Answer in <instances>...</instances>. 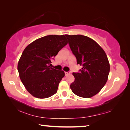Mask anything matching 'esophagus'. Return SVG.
I'll use <instances>...</instances> for the list:
<instances>
[{"instance_id": "esophagus-1", "label": "esophagus", "mask_w": 130, "mask_h": 130, "mask_svg": "<svg viewBox=\"0 0 130 130\" xmlns=\"http://www.w3.org/2000/svg\"><path fill=\"white\" fill-rule=\"evenodd\" d=\"M70 73V72H65V76H68V74H69Z\"/></svg>"}]
</instances>
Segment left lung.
Here are the masks:
<instances>
[{"label":"left lung","mask_w":130,"mask_h":130,"mask_svg":"<svg viewBox=\"0 0 130 130\" xmlns=\"http://www.w3.org/2000/svg\"><path fill=\"white\" fill-rule=\"evenodd\" d=\"M80 72L73 73L74 81L70 85L77 96L90 98L100 91L108 80L110 65L107 56L93 39L82 35H65Z\"/></svg>","instance_id":"left-lung-1"}]
</instances>
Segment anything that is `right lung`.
Masks as SVG:
<instances>
[{
    "mask_svg": "<svg viewBox=\"0 0 130 130\" xmlns=\"http://www.w3.org/2000/svg\"><path fill=\"white\" fill-rule=\"evenodd\" d=\"M67 43L65 35H50L36 39L23 50L18 70L24 86L34 97L45 99L57 93L65 73L49 65Z\"/></svg>",
    "mask_w": 130,
    "mask_h": 130,
    "instance_id": "obj_1",
    "label": "right lung"
}]
</instances>
